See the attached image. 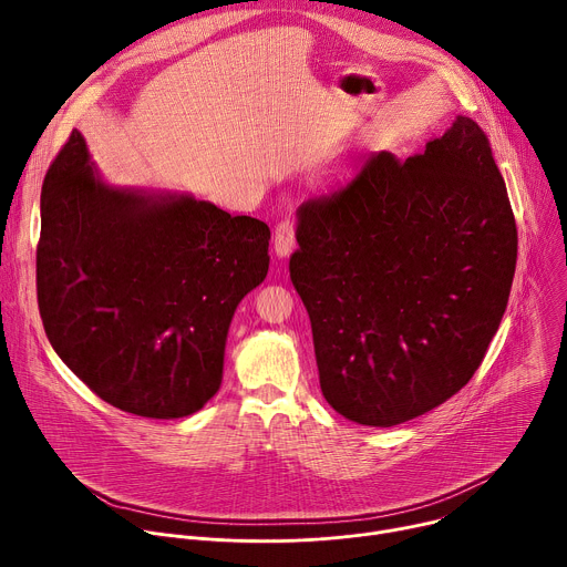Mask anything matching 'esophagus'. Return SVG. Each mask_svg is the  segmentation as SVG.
I'll return each instance as SVG.
<instances>
[{"label":"esophagus","instance_id":"34e87169","mask_svg":"<svg viewBox=\"0 0 567 567\" xmlns=\"http://www.w3.org/2000/svg\"><path fill=\"white\" fill-rule=\"evenodd\" d=\"M296 247V228L291 221H280L274 233V251L280 260H287Z\"/></svg>","mask_w":567,"mask_h":567}]
</instances>
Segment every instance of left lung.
Segmentation results:
<instances>
[{
  "label": "left lung",
  "instance_id": "1",
  "mask_svg": "<svg viewBox=\"0 0 567 567\" xmlns=\"http://www.w3.org/2000/svg\"><path fill=\"white\" fill-rule=\"evenodd\" d=\"M289 260L322 396L350 422L396 426L462 390L507 309L518 233L487 136L457 114L422 154H372L296 210Z\"/></svg>",
  "mask_w": 567,
  "mask_h": 567
}]
</instances>
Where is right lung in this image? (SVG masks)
<instances>
[{"label":"right lung","instance_id":"obj_1","mask_svg":"<svg viewBox=\"0 0 567 567\" xmlns=\"http://www.w3.org/2000/svg\"><path fill=\"white\" fill-rule=\"evenodd\" d=\"M38 305L64 365L112 406L179 420L217 394L233 313L271 230L190 193L114 186L71 132L40 199Z\"/></svg>","mask_w":567,"mask_h":567}]
</instances>
